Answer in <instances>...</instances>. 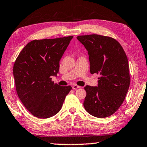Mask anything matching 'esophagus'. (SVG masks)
<instances>
[{
    "label": "esophagus",
    "instance_id": "34e87169",
    "mask_svg": "<svg viewBox=\"0 0 147 147\" xmlns=\"http://www.w3.org/2000/svg\"><path fill=\"white\" fill-rule=\"evenodd\" d=\"M81 88V87L79 86H77V85H74L73 86H72V89L76 90V89H78V88Z\"/></svg>",
    "mask_w": 147,
    "mask_h": 147
}]
</instances>
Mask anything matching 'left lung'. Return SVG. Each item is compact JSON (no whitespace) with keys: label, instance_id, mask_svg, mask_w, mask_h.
Returning <instances> with one entry per match:
<instances>
[{"label":"left lung","instance_id":"obj_1","mask_svg":"<svg viewBox=\"0 0 147 147\" xmlns=\"http://www.w3.org/2000/svg\"><path fill=\"white\" fill-rule=\"evenodd\" d=\"M77 39L89 55L90 72L99 74L98 86H86L84 107L93 117L106 118L119 109L128 91L129 63L122 47L113 38L98 34L79 36Z\"/></svg>","mask_w":147,"mask_h":147}]
</instances>
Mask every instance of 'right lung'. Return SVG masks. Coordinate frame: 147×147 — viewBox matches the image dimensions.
Masks as SVG:
<instances>
[{"label": "right lung", "instance_id": "obj_1", "mask_svg": "<svg viewBox=\"0 0 147 147\" xmlns=\"http://www.w3.org/2000/svg\"><path fill=\"white\" fill-rule=\"evenodd\" d=\"M72 36L34 40L22 49L13 66L16 93L26 109L34 117L48 118L61 109L70 86L52 81L59 70V61Z\"/></svg>", "mask_w": 147, "mask_h": 147}]
</instances>
